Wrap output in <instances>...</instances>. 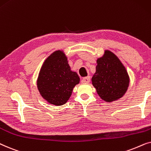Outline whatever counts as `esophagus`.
Masks as SVG:
<instances>
[{"label": "esophagus", "instance_id": "obj_1", "mask_svg": "<svg viewBox=\"0 0 151 151\" xmlns=\"http://www.w3.org/2000/svg\"><path fill=\"white\" fill-rule=\"evenodd\" d=\"M90 81V77H84L83 79L81 80V83H89Z\"/></svg>", "mask_w": 151, "mask_h": 151}]
</instances>
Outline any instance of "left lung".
<instances>
[{"label":"left lung","mask_w":151,"mask_h":151,"mask_svg":"<svg viewBox=\"0 0 151 151\" xmlns=\"http://www.w3.org/2000/svg\"><path fill=\"white\" fill-rule=\"evenodd\" d=\"M96 63L92 83L100 98L109 103L121 99L130 83L125 66L117 56L108 50H105L103 56L96 59Z\"/></svg>","instance_id":"obj_1"}]
</instances>
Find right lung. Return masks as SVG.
I'll use <instances>...</instances> for the list:
<instances>
[{
	"instance_id": "1",
	"label": "right lung",
	"mask_w": 151,
	"mask_h": 151,
	"mask_svg": "<svg viewBox=\"0 0 151 151\" xmlns=\"http://www.w3.org/2000/svg\"><path fill=\"white\" fill-rule=\"evenodd\" d=\"M80 78L71 70L63 50H58L48 56L38 76L37 85L40 94L48 104L62 106L68 101Z\"/></svg>"
}]
</instances>
